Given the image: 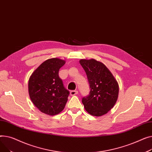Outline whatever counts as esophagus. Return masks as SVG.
<instances>
[{
  "instance_id": "34e87169",
  "label": "esophagus",
  "mask_w": 152,
  "mask_h": 152,
  "mask_svg": "<svg viewBox=\"0 0 152 152\" xmlns=\"http://www.w3.org/2000/svg\"><path fill=\"white\" fill-rule=\"evenodd\" d=\"M70 94L71 96H75V95L78 94V91H77V90H72V91H70Z\"/></svg>"
}]
</instances>
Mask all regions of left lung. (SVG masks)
Wrapping results in <instances>:
<instances>
[{"label": "left lung", "instance_id": "1", "mask_svg": "<svg viewBox=\"0 0 152 152\" xmlns=\"http://www.w3.org/2000/svg\"><path fill=\"white\" fill-rule=\"evenodd\" d=\"M90 91L82 98L85 110L92 115L99 117L107 113L117 102L118 84L110 71L102 62L94 59H81Z\"/></svg>", "mask_w": 152, "mask_h": 152}]
</instances>
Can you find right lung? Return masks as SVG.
I'll return each instance as SVG.
<instances>
[{
    "label": "right lung",
    "instance_id": "add662e5",
    "mask_svg": "<svg viewBox=\"0 0 152 152\" xmlns=\"http://www.w3.org/2000/svg\"><path fill=\"white\" fill-rule=\"evenodd\" d=\"M65 61L51 58L44 61L31 75L29 94L35 106L42 112L55 115L64 109L69 91L59 77V70Z\"/></svg>",
    "mask_w": 152,
    "mask_h": 152
}]
</instances>
